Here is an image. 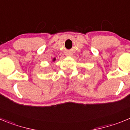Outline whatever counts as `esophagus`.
<instances>
[{
    "instance_id": "1",
    "label": "esophagus",
    "mask_w": 130,
    "mask_h": 130,
    "mask_svg": "<svg viewBox=\"0 0 130 130\" xmlns=\"http://www.w3.org/2000/svg\"><path fill=\"white\" fill-rule=\"evenodd\" d=\"M66 55L70 56V55H71V54H70V53H67V54H66Z\"/></svg>"
}]
</instances>
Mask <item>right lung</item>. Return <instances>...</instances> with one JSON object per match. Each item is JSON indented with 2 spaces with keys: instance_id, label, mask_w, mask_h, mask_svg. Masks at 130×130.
I'll list each match as a JSON object with an SVG mask.
<instances>
[{
  "instance_id": "1",
  "label": "right lung",
  "mask_w": 130,
  "mask_h": 130,
  "mask_svg": "<svg viewBox=\"0 0 130 130\" xmlns=\"http://www.w3.org/2000/svg\"><path fill=\"white\" fill-rule=\"evenodd\" d=\"M55 60H56V58H55V57H54V58L53 59V60H52V61L55 62Z\"/></svg>"
}]
</instances>
